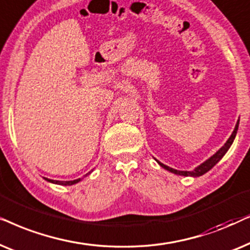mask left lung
<instances>
[{
	"mask_svg": "<svg viewBox=\"0 0 250 250\" xmlns=\"http://www.w3.org/2000/svg\"><path fill=\"white\" fill-rule=\"evenodd\" d=\"M238 128H239V120L237 121V125H235V128H234L233 132H232V135L229 136V138L228 139V141H226L225 144L223 145L222 147L219 148L218 151L216 152L214 155L210 156V158H209L208 160H206L205 162H202V164H201L200 166H198L197 168H194V169H193V170H191V171L177 170V169L170 168V167H168V166L164 165V164H162V162L158 161V160H156V159H155V161L158 162V164H159L160 166H161L162 168L166 169V170L172 172V174H176V175H179V176H191V177H199V176L205 175L206 172L210 170V169H211L212 167H214V166H215L216 164H217L219 160H221V159L223 158V156H224V155L226 154V152H228L229 148L231 147V145H232V143H233V141H234L235 136H237Z\"/></svg>",
	"mask_w": 250,
	"mask_h": 250,
	"instance_id": "8db88e82",
	"label": "left lung"
}]
</instances>
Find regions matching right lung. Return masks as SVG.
I'll return each mask as SVG.
<instances>
[{"mask_svg": "<svg viewBox=\"0 0 250 250\" xmlns=\"http://www.w3.org/2000/svg\"><path fill=\"white\" fill-rule=\"evenodd\" d=\"M92 171V170H91ZM91 171H89L88 174H85V176L86 175H89L90 174ZM46 182H49V183H52V184H58V185H65V186H67V185H74V184H76V183H79L80 181H82L81 178H78V179H74V181H53V179H49V178H44Z\"/></svg>", "mask_w": 250, "mask_h": 250, "instance_id": "right-lung-1", "label": "right lung"}]
</instances>
